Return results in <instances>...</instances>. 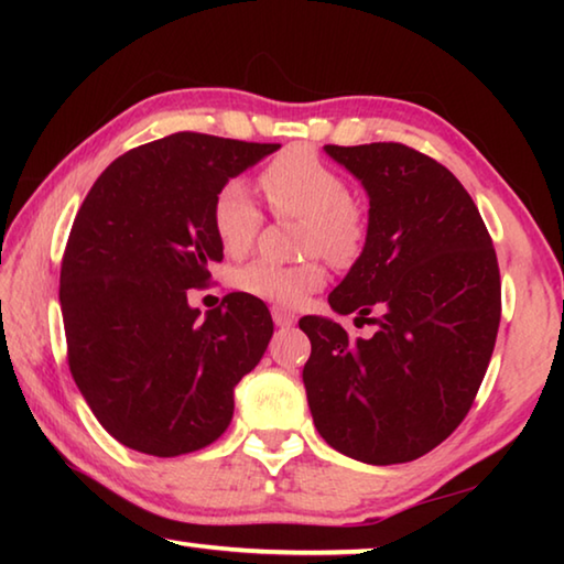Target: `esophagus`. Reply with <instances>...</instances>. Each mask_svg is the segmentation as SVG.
I'll return each instance as SVG.
<instances>
[{"instance_id": "1", "label": "esophagus", "mask_w": 564, "mask_h": 564, "mask_svg": "<svg viewBox=\"0 0 564 564\" xmlns=\"http://www.w3.org/2000/svg\"><path fill=\"white\" fill-rule=\"evenodd\" d=\"M271 316H273V323L279 328H291L293 323H295V316L291 311H285V308H279V305H275V308L271 311Z\"/></svg>"}]
</instances>
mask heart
Segmentation results:
<instances>
[{
	"mask_svg": "<svg viewBox=\"0 0 564 564\" xmlns=\"http://www.w3.org/2000/svg\"><path fill=\"white\" fill-rule=\"evenodd\" d=\"M259 184L275 214L303 216L305 253H323L330 263L350 265L368 241V214L350 198L348 178L311 149H289L261 171ZM214 234L228 256H243L259 236L263 214L243 181L218 188L212 208ZM326 283L318 259L275 263L256 259L234 275L238 291L279 305H301Z\"/></svg>",
	"mask_w": 564,
	"mask_h": 564,
	"instance_id": "obj_1",
	"label": "heart"
}]
</instances>
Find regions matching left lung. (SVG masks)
I'll return each instance as SVG.
<instances>
[{
    "label": "left lung",
    "instance_id": "8db88e82",
    "mask_svg": "<svg viewBox=\"0 0 564 564\" xmlns=\"http://www.w3.org/2000/svg\"><path fill=\"white\" fill-rule=\"evenodd\" d=\"M326 151L370 198L366 248L328 303L378 330L350 338L328 318L299 321L311 415L343 455L410 463L475 403L500 326L498 256L470 194L435 159L395 141Z\"/></svg>",
    "mask_w": 564,
    "mask_h": 564
}]
</instances>
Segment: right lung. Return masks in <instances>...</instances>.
<instances>
[{
	"label": "right lung",
	"instance_id": "1",
	"mask_svg": "<svg viewBox=\"0 0 564 564\" xmlns=\"http://www.w3.org/2000/svg\"><path fill=\"white\" fill-rule=\"evenodd\" d=\"M281 144L178 131L104 169L64 248L66 360L104 431L131 451L176 457L212 445L234 417V388L273 336L265 303L228 293L206 313L188 289L224 259L212 226L228 178Z\"/></svg>",
	"mask_w": 564,
	"mask_h": 564
}]
</instances>
